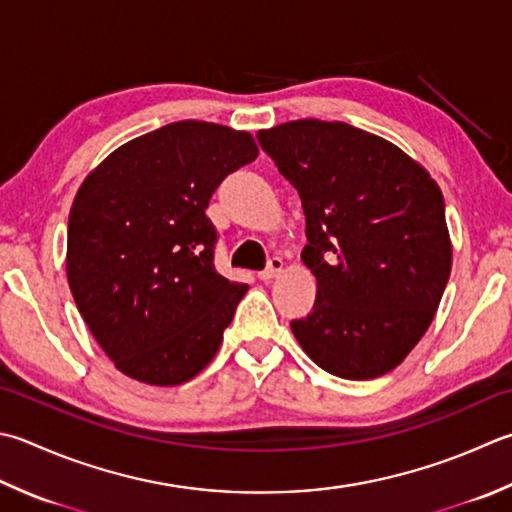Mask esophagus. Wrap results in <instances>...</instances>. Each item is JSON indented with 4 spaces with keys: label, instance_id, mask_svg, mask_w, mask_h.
Returning a JSON list of instances; mask_svg holds the SVG:
<instances>
[{
    "label": "esophagus",
    "instance_id": "34e87169",
    "mask_svg": "<svg viewBox=\"0 0 512 512\" xmlns=\"http://www.w3.org/2000/svg\"><path fill=\"white\" fill-rule=\"evenodd\" d=\"M281 269H283V260L278 256H272L267 260V267L263 269V272H258V278H260V281L267 283V281H272V278L281 274Z\"/></svg>",
    "mask_w": 512,
    "mask_h": 512
}]
</instances>
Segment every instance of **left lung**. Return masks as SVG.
<instances>
[{
	"mask_svg": "<svg viewBox=\"0 0 512 512\" xmlns=\"http://www.w3.org/2000/svg\"><path fill=\"white\" fill-rule=\"evenodd\" d=\"M303 202V263L316 303L292 332L334 376L397 368L435 318L452 247L437 182L399 147L345 122L296 120L258 133Z\"/></svg>",
	"mask_w": 512,
	"mask_h": 512,
	"instance_id": "1",
	"label": "left lung"
}]
</instances>
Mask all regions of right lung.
Returning <instances> with one entry per match:
<instances>
[{
  "label": "right lung",
  "instance_id": "right-lung-1",
  "mask_svg": "<svg viewBox=\"0 0 512 512\" xmlns=\"http://www.w3.org/2000/svg\"><path fill=\"white\" fill-rule=\"evenodd\" d=\"M254 138L182 120L122 144L77 191L66 276L77 310L115 368L178 385L214 359L247 285L216 272L205 209Z\"/></svg>",
  "mask_w": 512,
  "mask_h": 512
}]
</instances>
